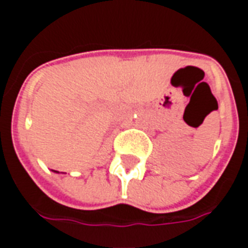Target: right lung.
I'll return each mask as SVG.
<instances>
[{"label": "right lung", "instance_id": "add662e5", "mask_svg": "<svg viewBox=\"0 0 248 248\" xmlns=\"http://www.w3.org/2000/svg\"><path fill=\"white\" fill-rule=\"evenodd\" d=\"M53 171H54V172H58V171H56V170H53Z\"/></svg>", "mask_w": 248, "mask_h": 248}]
</instances>
